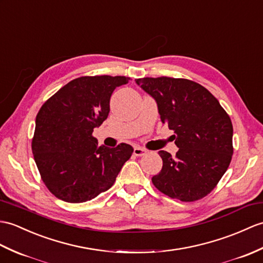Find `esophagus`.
Masks as SVG:
<instances>
[{"label":"esophagus","instance_id":"obj_1","mask_svg":"<svg viewBox=\"0 0 263 263\" xmlns=\"http://www.w3.org/2000/svg\"><path fill=\"white\" fill-rule=\"evenodd\" d=\"M133 154L136 155L137 157H141V156H144L146 154V150L141 148V146H134Z\"/></svg>","mask_w":263,"mask_h":263}]
</instances>
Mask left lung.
Masks as SVG:
<instances>
[{"label":"left lung","instance_id":"1","mask_svg":"<svg viewBox=\"0 0 263 263\" xmlns=\"http://www.w3.org/2000/svg\"><path fill=\"white\" fill-rule=\"evenodd\" d=\"M136 83L155 99L162 123L174 130L176 156L160 150L161 172L152 182L181 201L203 198L215 188L233 155V125L209 90L184 78H139Z\"/></svg>","mask_w":263,"mask_h":263}]
</instances>
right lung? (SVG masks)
Returning a JSON list of instances; mask_svg holds the SVG:
<instances>
[{
  "instance_id": "obj_1",
  "label": "right lung",
  "mask_w": 263,
  "mask_h": 263,
  "mask_svg": "<svg viewBox=\"0 0 263 263\" xmlns=\"http://www.w3.org/2000/svg\"><path fill=\"white\" fill-rule=\"evenodd\" d=\"M124 76L74 79L41 106L35 118L32 154L42 181L57 198L84 203L106 192L130 159L133 148L99 145L91 134L107 119L113 90Z\"/></svg>"
}]
</instances>
